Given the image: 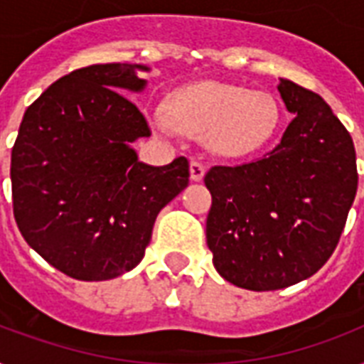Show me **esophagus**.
Returning a JSON list of instances; mask_svg holds the SVG:
<instances>
[{
    "mask_svg": "<svg viewBox=\"0 0 364 364\" xmlns=\"http://www.w3.org/2000/svg\"><path fill=\"white\" fill-rule=\"evenodd\" d=\"M205 176V166L204 162H200V160H193L191 162V179L193 181H202Z\"/></svg>",
    "mask_w": 364,
    "mask_h": 364,
    "instance_id": "esophagus-1",
    "label": "esophagus"
}]
</instances>
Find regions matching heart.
Here are the masks:
<instances>
[{
  "mask_svg": "<svg viewBox=\"0 0 364 364\" xmlns=\"http://www.w3.org/2000/svg\"><path fill=\"white\" fill-rule=\"evenodd\" d=\"M171 124L188 134L208 132V147L223 156H243L266 147L282 124V107L268 92L223 82L179 88L168 104ZM166 130L168 119L154 115Z\"/></svg>",
  "mask_w": 364,
  "mask_h": 364,
  "instance_id": "heart-1",
  "label": "heart"
}]
</instances>
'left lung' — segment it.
Returning <instances> with one entry per match:
<instances>
[{
	"mask_svg": "<svg viewBox=\"0 0 364 364\" xmlns=\"http://www.w3.org/2000/svg\"><path fill=\"white\" fill-rule=\"evenodd\" d=\"M294 119L262 159L213 166L205 240L213 266L249 291H276L314 276L336 249L357 193L350 132L319 94L282 79Z\"/></svg>",
	"mask_w": 364,
	"mask_h": 364,
	"instance_id": "obj_1",
	"label": "left lung"
}]
</instances>
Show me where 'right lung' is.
Wrapping results in <instances>:
<instances>
[{
  "label": "right lung",
  "instance_id": "obj_1",
  "mask_svg": "<svg viewBox=\"0 0 364 364\" xmlns=\"http://www.w3.org/2000/svg\"><path fill=\"white\" fill-rule=\"evenodd\" d=\"M143 65L96 64L53 82L26 109L11 153L13 213L48 264L81 282L132 270L159 211L188 185V160L143 164L128 145L151 136L124 92Z\"/></svg>",
  "mask_w": 364,
  "mask_h": 364
}]
</instances>
